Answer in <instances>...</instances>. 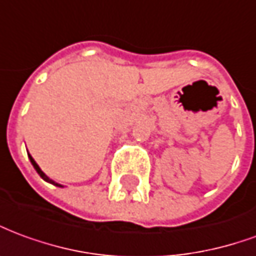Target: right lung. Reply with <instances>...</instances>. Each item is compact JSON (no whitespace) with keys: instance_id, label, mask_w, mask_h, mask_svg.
<instances>
[{"instance_id":"right-lung-1","label":"right lung","mask_w":256,"mask_h":256,"mask_svg":"<svg viewBox=\"0 0 256 256\" xmlns=\"http://www.w3.org/2000/svg\"><path fill=\"white\" fill-rule=\"evenodd\" d=\"M28 158H30V161H32V166H34V168H36V171L38 172V175H40V176L42 178V179H44V180H46V182L54 183V184H56V186H62V184H58V183H55V182H54V180H50V178L46 176V175H45L44 172L41 171V168H40V166H38V164H37V162H36V161H34V158H32V156H30V154H28Z\"/></svg>"}]
</instances>
